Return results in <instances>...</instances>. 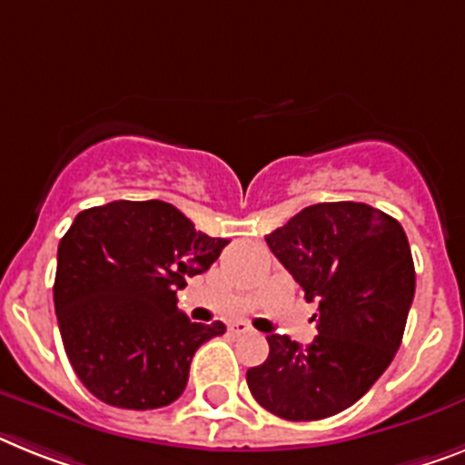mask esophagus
I'll return each instance as SVG.
<instances>
[{
    "label": "esophagus",
    "mask_w": 465,
    "mask_h": 465,
    "mask_svg": "<svg viewBox=\"0 0 465 465\" xmlns=\"http://www.w3.org/2000/svg\"><path fill=\"white\" fill-rule=\"evenodd\" d=\"M229 331H232V333H236V335L251 333L252 326H251V323H245V322H233L232 326H229Z\"/></svg>",
    "instance_id": "34e87169"
}]
</instances>
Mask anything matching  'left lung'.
<instances>
[{
  "mask_svg": "<svg viewBox=\"0 0 465 465\" xmlns=\"http://www.w3.org/2000/svg\"><path fill=\"white\" fill-rule=\"evenodd\" d=\"M264 241L319 302V335L307 347L267 335V361L245 381L281 419H326L366 395L400 350L416 291L407 233L366 203L341 201L310 205Z\"/></svg>",
  "mask_w": 465,
  "mask_h": 465,
  "instance_id": "obj_1",
  "label": "left lung"
}]
</instances>
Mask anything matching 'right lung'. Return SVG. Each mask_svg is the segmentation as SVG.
Segmentation results:
<instances>
[{
    "label": "right lung",
    "instance_id": "add662e5",
    "mask_svg": "<svg viewBox=\"0 0 465 465\" xmlns=\"http://www.w3.org/2000/svg\"><path fill=\"white\" fill-rule=\"evenodd\" d=\"M226 243L165 201L77 214L58 243L54 307L70 364L96 400L146 411L184 392L196 350L226 326L191 322L177 291Z\"/></svg>",
    "mask_w": 465,
    "mask_h": 465
}]
</instances>
